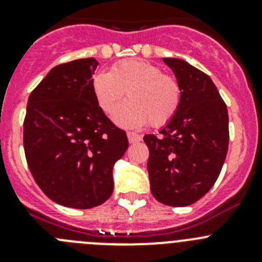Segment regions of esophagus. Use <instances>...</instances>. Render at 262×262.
Masks as SVG:
<instances>
[{
    "mask_svg": "<svg viewBox=\"0 0 262 262\" xmlns=\"http://www.w3.org/2000/svg\"><path fill=\"white\" fill-rule=\"evenodd\" d=\"M127 138H128L129 143H138L142 140V136L136 133H127Z\"/></svg>",
    "mask_w": 262,
    "mask_h": 262,
    "instance_id": "esophagus-1",
    "label": "esophagus"
}]
</instances>
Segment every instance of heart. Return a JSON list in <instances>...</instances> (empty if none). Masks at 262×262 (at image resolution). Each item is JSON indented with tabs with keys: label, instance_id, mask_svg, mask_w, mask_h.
Segmentation results:
<instances>
[{
	"label": "heart",
	"instance_id": "b5f03b06",
	"mask_svg": "<svg viewBox=\"0 0 262 262\" xmlns=\"http://www.w3.org/2000/svg\"><path fill=\"white\" fill-rule=\"evenodd\" d=\"M97 105L111 114L126 96L129 98L114 113V122L124 128L168 124L181 105V86L160 67L144 60H123L110 72H98L92 78Z\"/></svg>",
	"mask_w": 262,
	"mask_h": 262
}]
</instances>
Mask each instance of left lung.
I'll return each instance as SVG.
<instances>
[{"label": "left lung", "instance_id": "8db88e82", "mask_svg": "<svg viewBox=\"0 0 262 262\" xmlns=\"http://www.w3.org/2000/svg\"><path fill=\"white\" fill-rule=\"evenodd\" d=\"M181 86L177 114L160 131L148 134V174L159 202L184 207L214 186L228 151V111L211 78L189 62L165 57Z\"/></svg>", "mask_w": 262, "mask_h": 262}]
</instances>
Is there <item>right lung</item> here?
Segmentation results:
<instances>
[{"instance_id":"right-lung-1","label":"right lung","mask_w":262,"mask_h":262,"mask_svg":"<svg viewBox=\"0 0 262 262\" xmlns=\"http://www.w3.org/2000/svg\"><path fill=\"white\" fill-rule=\"evenodd\" d=\"M97 66L89 57L51 69L30 94L23 122L32 177L50 200L72 209H92L110 198L113 166L128 148L126 133L93 96Z\"/></svg>"}]
</instances>
